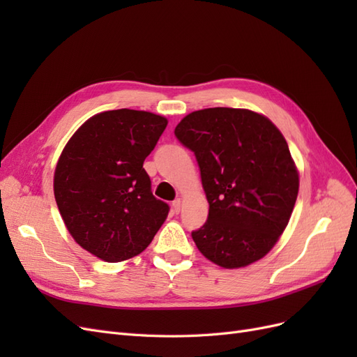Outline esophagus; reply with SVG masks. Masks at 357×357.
Masks as SVG:
<instances>
[{
	"label": "esophagus",
	"instance_id": "1",
	"mask_svg": "<svg viewBox=\"0 0 357 357\" xmlns=\"http://www.w3.org/2000/svg\"><path fill=\"white\" fill-rule=\"evenodd\" d=\"M180 208H181V199L177 198L172 201V210H174V213H180Z\"/></svg>",
	"mask_w": 357,
	"mask_h": 357
}]
</instances>
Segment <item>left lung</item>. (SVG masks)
<instances>
[{
    "mask_svg": "<svg viewBox=\"0 0 357 357\" xmlns=\"http://www.w3.org/2000/svg\"><path fill=\"white\" fill-rule=\"evenodd\" d=\"M192 150L208 201V218L192 231L198 250L215 265L241 268L264 257L294 211L299 176L284 137L262 114L214 107L176 126Z\"/></svg>",
    "mask_w": 357,
    "mask_h": 357,
    "instance_id": "left-lung-1",
    "label": "left lung"
}]
</instances>
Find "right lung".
I'll return each mask as SVG.
<instances>
[{"label":"right lung","mask_w":357,"mask_h":357,"mask_svg":"<svg viewBox=\"0 0 357 357\" xmlns=\"http://www.w3.org/2000/svg\"><path fill=\"white\" fill-rule=\"evenodd\" d=\"M167 123L149 112H104L62 150L53 178L59 213L75 243L105 262L146 250L167 219L168 204L153 197L143 168Z\"/></svg>","instance_id":"obj_1"}]
</instances>
